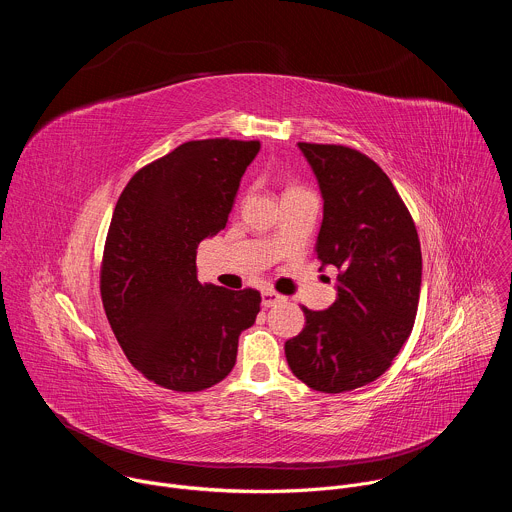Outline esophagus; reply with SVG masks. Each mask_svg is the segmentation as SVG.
Segmentation results:
<instances>
[{"instance_id": "esophagus-1", "label": "esophagus", "mask_w": 512, "mask_h": 512, "mask_svg": "<svg viewBox=\"0 0 512 512\" xmlns=\"http://www.w3.org/2000/svg\"><path fill=\"white\" fill-rule=\"evenodd\" d=\"M281 300H283V296H279L277 291H273V289H263L261 291V304H263V308H271V306H275Z\"/></svg>"}]
</instances>
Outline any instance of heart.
Returning <instances> with one entry per match:
<instances>
[{
    "label": "heart",
    "instance_id": "heart-1",
    "mask_svg": "<svg viewBox=\"0 0 512 512\" xmlns=\"http://www.w3.org/2000/svg\"><path fill=\"white\" fill-rule=\"evenodd\" d=\"M294 190H302V188H296V186H291V188H287V192H294Z\"/></svg>",
    "mask_w": 512,
    "mask_h": 512
}]
</instances>
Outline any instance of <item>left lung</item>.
<instances>
[{"label":"left lung","mask_w":512,"mask_h":512,"mask_svg":"<svg viewBox=\"0 0 512 512\" xmlns=\"http://www.w3.org/2000/svg\"><path fill=\"white\" fill-rule=\"evenodd\" d=\"M298 145L324 198L316 255L340 275L328 310L302 306L306 326L285 342V358L310 389L344 393L377 381L409 338L421 247L411 212L377 162L348 145Z\"/></svg>","instance_id":"8db88e82"}]
</instances>
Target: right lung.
Returning <instances> with one entry per match:
<instances>
[{
    "label": "right lung",
    "mask_w": 512,
    "mask_h": 512,
    "mask_svg": "<svg viewBox=\"0 0 512 512\" xmlns=\"http://www.w3.org/2000/svg\"><path fill=\"white\" fill-rule=\"evenodd\" d=\"M259 148L257 139L186 141L137 170L115 204L101 261L103 308L127 360L164 389L196 393L221 383L259 314L257 289L196 277V249L227 227Z\"/></svg>",
    "instance_id": "1"
}]
</instances>
